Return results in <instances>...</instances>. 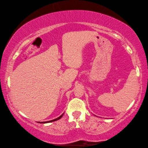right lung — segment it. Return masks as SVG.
I'll return each mask as SVG.
<instances>
[{"label":"right lung","mask_w":148,"mask_h":148,"mask_svg":"<svg viewBox=\"0 0 148 148\" xmlns=\"http://www.w3.org/2000/svg\"><path fill=\"white\" fill-rule=\"evenodd\" d=\"M63 114H64V113H63V114H62L61 115H60L59 117H58V118H56L55 119H53V120H51V121H45V122H38V123H50V122H53V121H58V120H59V119L61 118L62 116H63Z\"/></svg>","instance_id":"add662e5"}]
</instances>
